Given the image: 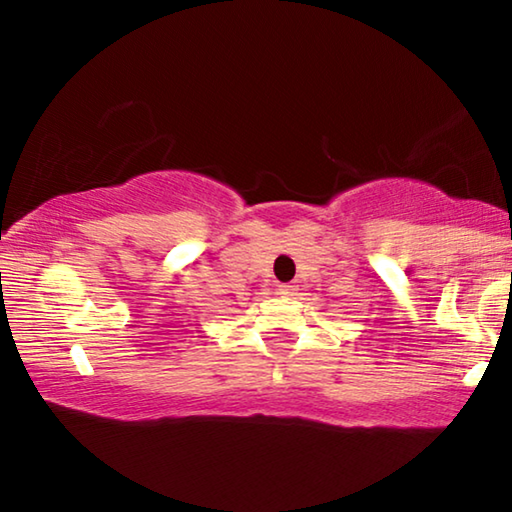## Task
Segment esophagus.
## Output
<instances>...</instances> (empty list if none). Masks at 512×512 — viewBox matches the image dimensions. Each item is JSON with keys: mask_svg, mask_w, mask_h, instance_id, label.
I'll return each instance as SVG.
<instances>
[{"mask_svg": "<svg viewBox=\"0 0 512 512\" xmlns=\"http://www.w3.org/2000/svg\"><path fill=\"white\" fill-rule=\"evenodd\" d=\"M296 287H293V284H282L280 287V296H284V298H293L296 296Z\"/></svg>", "mask_w": 512, "mask_h": 512, "instance_id": "obj_1", "label": "esophagus"}]
</instances>
